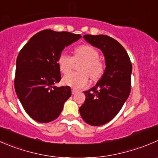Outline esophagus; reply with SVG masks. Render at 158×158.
Listing matches in <instances>:
<instances>
[{"mask_svg":"<svg viewBox=\"0 0 158 158\" xmlns=\"http://www.w3.org/2000/svg\"><path fill=\"white\" fill-rule=\"evenodd\" d=\"M77 92H78V90L75 89H72V93H73V95H74V94H76V93H77Z\"/></svg>","mask_w":158,"mask_h":158,"instance_id":"1","label":"esophagus"}]
</instances>
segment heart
I'll return each instance as SVG.
<instances>
[{
	"mask_svg": "<svg viewBox=\"0 0 158 158\" xmlns=\"http://www.w3.org/2000/svg\"><path fill=\"white\" fill-rule=\"evenodd\" d=\"M83 62L79 67L81 73H72L62 79L65 85L74 89H81L89 83V76L93 80H97L104 73V64L99 59V53L94 47L82 45L75 48L73 56L62 53L58 59L59 70L67 74L73 69L75 62Z\"/></svg>",
	"mask_w": 158,
	"mask_h": 158,
	"instance_id": "obj_1",
	"label": "heart"
}]
</instances>
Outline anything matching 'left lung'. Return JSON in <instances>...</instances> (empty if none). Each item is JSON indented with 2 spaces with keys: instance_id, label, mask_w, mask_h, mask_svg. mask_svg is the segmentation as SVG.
Masks as SVG:
<instances>
[{
  "instance_id": "left-lung-1",
  "label": "left lung",
  "mask_w": 158,
  "mask_h": 158,
  "mask_svg": "<svg viewBox=\"0 0 158 158\" xmlns=\"http://www.w3.org/2000/svg\"><path fill=\"white\" fill-rule=\"evenodd\" d=\"M83 38L102 52L106 69L96 85L84 91L85 100L79 107V113L86 123L101 126L113 120L127 99L132 64L124 48L111 37L85 35Z\"/></svg>"
}]
</instances>
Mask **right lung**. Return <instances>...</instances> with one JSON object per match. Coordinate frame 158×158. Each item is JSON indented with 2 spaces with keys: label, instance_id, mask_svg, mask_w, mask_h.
<instances>
[{
  "label": "right lung",
  "instance_id": "add662e5",
  "mask_svg": "<svg viewBox=\"0 0 158 158\" xmlns=\"http://www.w3.org/2000/svg\"><path fill=\"white\" fill-rule=\"evenodd\" d=\"M81 38L67 31H41L21 48L16 61L15 89L26 113L35 121L48 123L60 115L71 88L61 80L58 59L65 47Z\"/></svg>",
  "mask_w": 158,
  "mask_h": 158
}]
</instances>
